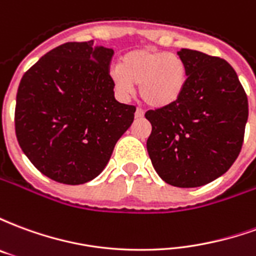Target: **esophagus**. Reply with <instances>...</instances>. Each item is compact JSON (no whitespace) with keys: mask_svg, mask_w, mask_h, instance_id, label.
Returning a JSON list of instances; mask_svg holds the SVG:
<instances>
[{"mask_svg":"<svg viewBox=\"0 0 256 256\" xmlns=\"http://www.w3.org/2000/svg\"><path fill=\"white\" fill-rule=\"evenodd\" d=\"M144 116V111L141 110V108H137L136 110V118H142Z\"/></svg>","mask_w":256,"mask_h":256,"instance_id":"obj_1","label":"esophagus"}]
</instances>
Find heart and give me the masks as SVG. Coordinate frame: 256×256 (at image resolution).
Here are the masks:
<instances>
[{
    "mask_svg": "<svg viewBox=\"0 0 256 256\" xmlns=\"http://www.w3.org/2000/svg\"><path fill=\"white\" fill-rule=\"evenodd\" d=\"M188 78V66L182 58L150 48L124 53L111 71L112 84L120 98L128 100L134 93V84H138L141 98L152 108L177 102Z\"/></svg>",
    "mask_w": 256,
    "mask_h": 256,
    "instance_id": "heart-1",
    "label": "heart"
}]
</instances>
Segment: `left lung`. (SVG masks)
Here are the masks:
<instances>
[{"mask_svg":"<svg viewBox=\"0 0 256 256\" xmlns=\"http://www.w3.org/2000/svg\"><path fill=\"white\" fill-rule=\"evenodd\" d=\"M188 84L177 102L148 111L146 141L152 166L164 182L196 188L225 174L242 150L247 94L224 58L181 49Z\"/></svg>","mask_w":256,"mask_h":256,"instance_id":"left-lung-1","label":"left lung"}]
</instances>
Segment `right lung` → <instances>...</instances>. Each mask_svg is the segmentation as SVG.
<instances>
[{
	"mask_svg": "<svg viewBox=\"0 0 256 256\" xmlns=\"http://www.w3.org/2000/svg\"><path fill=\"white\" fill-rule=\"evenodd\" d=\"M114 50L67 42L42 56L20 80L14 130L24 155L53 181L79 185L106 168L136 106L115 100Z\"/></svg>",
	"mask_w": 256,
	"mask_h": 256,
	"instance_id": "obj_1",
	"label": "right lung"
}]
</instances>
